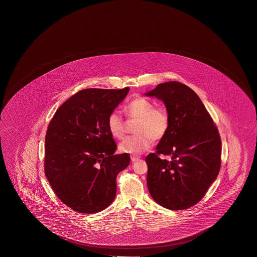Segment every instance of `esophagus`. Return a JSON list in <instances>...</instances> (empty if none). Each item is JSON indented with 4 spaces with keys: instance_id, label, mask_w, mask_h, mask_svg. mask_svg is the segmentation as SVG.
<instances>
[{
    "instance_id": "esophagus-1",
    "label": "esophagus",
    "mask_w": 257,
    "mask_h": 257,
    "mask_svg": "<svg viewBox=\"0 0 257 257\" xmlns=\"http://www.w3.org/2000/svg\"><path fill=\"white\" fill-rule=\"evenodd\" d=\"M139 157H135V156H131V160H132L133 162H135V161L139 160Z\"/></svg>"
}]
</instances>
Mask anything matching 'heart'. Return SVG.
<instances>
[{
    "mask_svg": "<svg viewBox=\"0 0 257 257\" xmlns=\"http://www.w3.org/2000/svg\"><path fill=\"white\" fill-rule=\"evenodd\" d=\"M131 119L138 120L135 126L137 135L129 136L119 144L122 153L139 155L152 147L153 139H163L170 125V116L164 106H157L153 102L143 97L131 100L124 107ZM107 128L114 138L121 139L125 132V122L117 110L110 113L107 117Z\"/></svg>",
    "mask_w": 257,
    "mask_h": 257,
    "instance_id": "b5f03b06",
    "label": "heart"
}]
</instances>
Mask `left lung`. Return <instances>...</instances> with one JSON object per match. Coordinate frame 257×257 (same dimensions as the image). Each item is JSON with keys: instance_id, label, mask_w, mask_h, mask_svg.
<instances>
[{"instance_id": "8db88e82", "label": "left lung", "mask_w": 257, "mask_h": 257, "mask_svg": "<svg viewBox=\"0 0 257 257\" xmlns=\"http://www.w3.org/2000/svg\"><path fill=\"white\" fill-rule=\"evenodd\" d=\"M145 96L164 102L170 116L167 135L146 157L147 185L153 200L185 210L202 200L220 169L221 140L202 100L177 81L158 85ZM168 155L160 159L158 155Z\"/></svg>"}]
</instances>
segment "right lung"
Listing matches in <instances>:
<instances>
[{
    "instance_id": "add662e5",
    "label": "right lung",
    "mask_w": 257,
    "mask_h": 257,
    "mask_svg": "<svg viewBox=\"0 0 257 257\" xmlns=\"http://www.w3.org/2000/svg\"><path fill=\"white\" fill-rule=\"evenodd\" d=\"M130 88L80 90L55 112L47 128L45 174L56 196L80 213L105 210L116 194L118 173L130 164L116 154L107 117Z\"/></svg>"
}]
</instances>
